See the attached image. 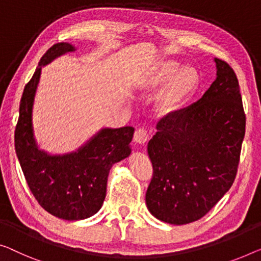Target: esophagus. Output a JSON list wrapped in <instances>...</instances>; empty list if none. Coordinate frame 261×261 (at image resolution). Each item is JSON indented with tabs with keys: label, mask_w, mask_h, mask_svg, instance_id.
<instances>
[{
	"label": "esophagus",
	"mask_w": 261,
	"mask_h": 261,
	"mask_svg": "<svg viewBox=\"0 0 261 261\" xmlns=\"http://www.w3.org/2000/svg\"><path fill=\"white\" fill-rule=\"evenodd\" d=\"M135 142H137L139 144H144L149 141V132H147L146 129L144 127H139L135 131V136H134Z\"/></svg>",
	"instance_id": "34e87169"
}]
</instances>
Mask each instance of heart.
Returning a JSON list of instances; mask_svg holds the SVG:
<instances>
[{"label": "heart", "mask_w": 261, "mask_h": 261, "mask_svg": "<svg viewBox=\"0 0 261 261\" xmlns=\"http://www.w3.org/2000/svg\"><path fill=\"white\" fill-rule=\"evenodd\" d=\"M170 82V87L163 98L164 108H171L189 95L197 83V75L191 69L182 70L176 62H166L144 73L138 82V88L149 92Z\"/></svg>", "instance_id": "1"}]
</instances>
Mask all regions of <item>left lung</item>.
<instances>
[{
    "mask_svg": "<svg viewBox=\"0 0 261 261\" xmlns=\"http://www.w3.org/2000/svg\"><path fill=\"white\" fill-rule=\"evenodd\" d=\"M215 62L217 79L203 97L159 120L147 144L153 174L146 205L165 223L199 220L236 179L246 116L236 72Z\"/></svg>",
    "mask_w": 261,
    "mask_h": 261,
    "instance_id": "8db88e82",
    "label": "left lung"
}]
</instances>
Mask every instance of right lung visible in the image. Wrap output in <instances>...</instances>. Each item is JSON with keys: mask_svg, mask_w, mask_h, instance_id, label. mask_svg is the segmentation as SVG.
I'll use <instances>...</instances> for the list:
<instances>
[{"mask_svg": "<svg viewBox=\"0 0 261 261\" xmlns=\"http://www.w3.org/2000/svg\"><path fill=\"white\" fill-rule=\"evenodd\" d=\"M69 43H56L46 50L19 102L15 129V150L31 193L50 215L65 220L95 215L106 199L111 166L130 154L135 129H104L75 153L49 155L35 144L31 111L42 65L62 54L73 51Z\"/></svg>", "mask_w": 261, "mask_h": 261, "instance_id": "add662e5", "label": "right lung"}]
</instances>
